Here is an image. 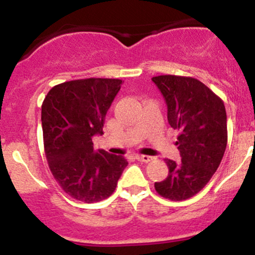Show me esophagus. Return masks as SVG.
I'll list each match as a JSON object with an SVG mask.
<instances>
[{
    "instance_id": "obj_1",
    "label": "esophagus",
    "mask_w": 255,
    "mask_h": 255,
    "mask_svg": "<svg viewBox=\"0 0 255 255\" xmlns=\"http://www.w3.org/2000/svg\"><path fill=\"white\" fill-rule=\"evenodd\" d=\"M135 159H137L138 161H143V163H148V161H150L151 159H153V156L140 155V154H138V155H135Z\"/></svg>"
}]
</instances>
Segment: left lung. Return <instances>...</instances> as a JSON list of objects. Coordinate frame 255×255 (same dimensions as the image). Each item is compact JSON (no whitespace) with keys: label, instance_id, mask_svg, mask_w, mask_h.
<instances>
[{"label":"left lung","instance_id":"8db88e82","mask_svg":"<svg viewBox=\"0 0 255 255\" xmlns=\"http://www.w3.org/2000/svg\"><path fill=\"white\" fill-rule=\"evenodd\" d=\"M168 106L169 125L179 129L181 160L165 159L169 174L155 182L156 192L171 201L201 191L220 166L227 146V115L222 100L194 78L160 75L151 79Z\"/></svg>","mask_w":255,"mask_h":255}]
</instances>
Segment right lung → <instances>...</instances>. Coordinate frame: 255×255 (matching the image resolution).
<instances>
[{
	"label": "right lung",
	"mask_w": 255,
	"mask_h": 255,
	"mask_svg": "<svg viewBox=\"0 0 255 255\" xmlns=\"http://www.w3.org/2000/svg\"><path fill=\"white\" fill-rule=\"evenodd\" d=\"M122 80L81 79L54 86L42 105L45 156L64 192L94 204L113 194L128 161L104 149L94 150L92 137L104 134L106 113Z\"/></svg>",
	"instance_id": "add662e5"
}]
</instances>
